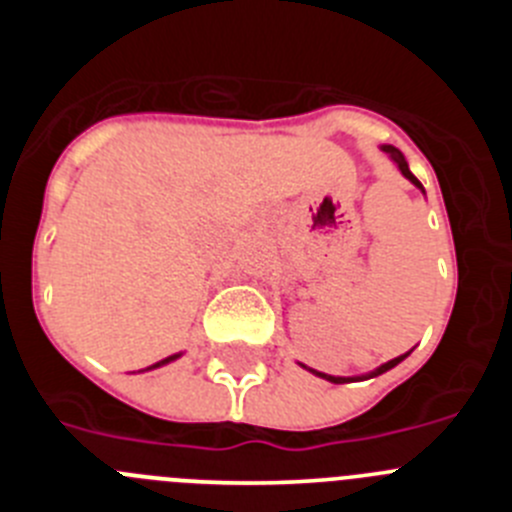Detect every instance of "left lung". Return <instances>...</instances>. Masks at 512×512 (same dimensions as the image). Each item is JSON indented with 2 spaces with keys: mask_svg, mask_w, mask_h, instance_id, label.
Returning <instances> with one entry per match:
<instances>
[{
  "mask_svg": "<svg viewBox=\"0 0 512 512\" xmlns=\"http://www.w3.org/2000/svg\"><path fill=\"white\" fill-rule=\"evenodd\" d=\"M382 151L387 153V156H390L392 161H395V164H397V169L402 171V176H405V179H410V182H413L415 187H418V189H423V184H420L418 179H415V176H413V171L408 169V161H405V156H402V153L397 151L395 146H382ZM405 356H408V354H402V356H397V359L387 361V364H382V366H379V369H374L372 374H364V377H330V374L315 372V369H310V372H312V374H318V377H323V379H328V382H333V384H346V382H356V379H372V377H379V374H384V372H390L392 366H397V364H400V361L405 359ZM302 366H305V364H302ZM305 369H307V366H305Z\"/></svg>",
  "mask_w": 512,
  "mask_h": 512,
  "instance_id": "1",
  "label": "left lung"
}]
</instances>
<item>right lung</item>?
Returning <instances> with one entry per match:
<instances>
[{
	"label": "right lung",
	"mask_w": 512,
	"mask_h": 512,
	"mask_svg": "<svg viewBox=\"0 0 512 512\" xmlns=\"http://www.w3.org/2000/svg\"><path fill=\"white\" fill-rule=\"evenodd\" d=\"M179 356H182V354H174V356H169V359H164V361H158V364H153V366H151V369H156V366H164V364H169V361L179 359Z\"/></svg>",
	"instance_id": "right-lung-1"
}]
</instances>
